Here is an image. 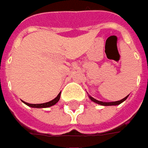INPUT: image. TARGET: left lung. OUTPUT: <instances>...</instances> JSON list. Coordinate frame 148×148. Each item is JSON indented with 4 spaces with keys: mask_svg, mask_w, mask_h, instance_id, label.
<instances>
[{
    "mask_svg": "<svg viewBox=\"0 0 148 148\" xmlns=\"http://www.w3.org/2000/svg\"><path fill=\"white\" fill-rule=\"evenodd\" d=\"M128 98V96H126L125 98H124L123 99L120 101H115V102H102V101H99L97 100V99H93L92 97H91L89 96V99L92 101H93L94 103H99V104H100V105H103V106H111V105H118V104H120V103H121L122 102H124V101L126 99Z\"/></svg>",
    "mask_w": 148,
    "mask_h": 148,
    "instance_id": "left-lung-1",
    "label": "left lung"
}]
</instances>
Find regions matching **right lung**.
I'll use <instances>...</instances> for the list:
<instances>
[{
	"label": "right lung",
	"instance_id": "add662e5",
	"mask_svg": "<svg viewBox=\"0 0 148 148\" xmlns=\"http://www.w3.org/2000/svg\"><path fill=\"white\" fill-rule=\"evenodd\" d=\"M60 92L57 95V97L56 99H54L53 100L47 102V103H37V104H33V103H26L24 101H23L25 104H27V106L29 107H33V108H48V107H50V106H53L55 105L59 100H60Z\"/></svg>",
	"mask_w": 148,
	"mask_h": 148
}]
</instances>
